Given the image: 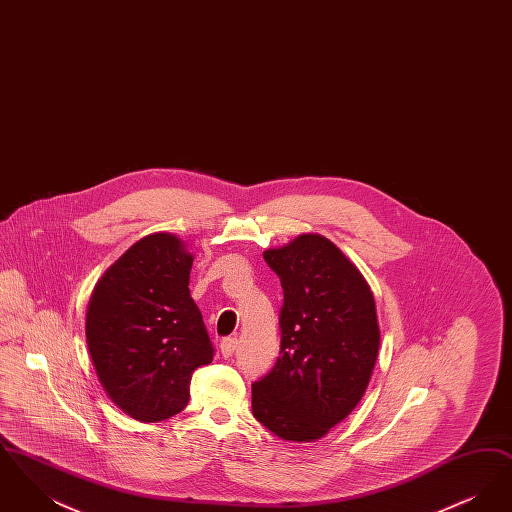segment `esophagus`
Here are the masks:
<instances>
[{
  "instance_id": "34e87169",
  "label": "esophagus",
  "mask_w": 512,
  "mask_h": 512,
  "mask_svg": "<svg viewBox=\"0 0 512 512\" xmlns=\"http://www.w3.org/2000/svg\"><path fill=\"white\" fill-rule=\"evenodd\" d=\"M236 347H238V340H236V338H224V340L220 341V353H222V357H224V359H230V357L234 355Z\"/></svg>"
}]
</instances>
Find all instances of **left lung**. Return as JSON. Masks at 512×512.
Instances as JSON below:
<instances>
[{
  "mask_svg": "<svg viewBox=\"0 0 512 512\" xmlns=\"http://www.w3.org/2000/svg\"><path fill=\"white\" fill-rule=\"evenodd\" d=\"M282 284L280 357L251 384L253 416L278 438L313 441L351 413L378 357L374 295L330 240L303 234L263 253Z\"/></svg>",
  "mask_w": 512,
  "mask_h": 512,
  "instance_id": "1",
  "label": "left lung"
}]
</instances>
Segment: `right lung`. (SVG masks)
<instances>
[{
    "label": "right lung",
    "instance_id": "1",
    "mask_svg": "<svg viewBox=\"0 0 512 512\" xmlns=\"http://www.w3.org/2000/svg\"><path fill=\"white\" fill-rule=\"evenodd\" d=\"M194 257L172 234H151L109 268L92 293L86 340L111 401L142 422L180 413L195 368L215 347L190 297Z\"/></svg>",
    "mask_w": 512,
    "mask_h": 512
}]
</instances>
